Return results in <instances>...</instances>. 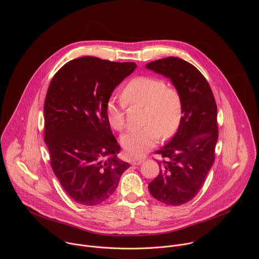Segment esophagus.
Listing matches in <instances>:
<instances>
[{
    "label": "esophagus",
    "mask_w": 259,
    "mask_h": 259,
    "mask_svg": "<svg viewBox=\"0 0 259 259\" xmlns=\"http://www.w3.org/2000/svg\"><path fill=\"white\" fill-rule=\"evenodd\" d=\"M144 160H145V159H143V158H137V159H133V160H132V163L135 164V165H139V164H141L142 162H144Z\"/></svg>",
    "instance_id": "obj_1"
}]
</instances>
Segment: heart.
Instances as JSON below:
<instances>
[{
    "mask_svg": "<svg viewBox=\"0 0 259 259\" xmlns=\"http://www.w3.org/2000/svg\"><path fill=\"white\" fill-rule=\"evenodd\" d=\"M125 105L144 107L145 126L130 131L121 137V145L127 155H144L157 143L158 137L166 139L178 130L183 115V104L179 92L166 82L152 76H138L126 83L121 93ZM111 127L121 131L125 126V110L122 103L110 99L106 106Z\"/></svg>",
    "mask_w": 259,
    "mask_h": 259,
    "instance_id": "obj_1",
    "label": "heart"
}]
</instances>
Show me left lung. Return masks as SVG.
Masks as SVG:
<instances>
[{"label": "left lung", "mask_w": 259, "mask_h": 259, "mask_svg": "<svg viewBox=\"0 0 259 259\" xmlns=\"http://www.w3.org/2000/svg\"><path fill=\"white\" fill-rule=\"evenodd\" d=\"M146 68L168 77L179 92L183 116L170 142L157 151L159 175L148 185L150 194L166 205L191 200L203 185L214 162L219 139L218 107L202 74L191 64L169 57Z\"/></svg>", "instance_id": "obj_1"}]
</instances>
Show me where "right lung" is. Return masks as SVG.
Wrapping results in <instances>:
<instances>
[{
    "label": "right lung",
    "mask_w": 259,
    "mask_h": 259,
    "mask_svg": "<svg viewBox=\"0 0 259 259\" xmlns=\"http://www.w3.org/2000/svg\"><path fill=\"white\" fill-rule=\"evenodd\" d=\"M135 63L82 57L52 78L44 106L45 143L52 168L75 202L97 205L111 197L131 164L111 133L106 106Z\"/></svg>",
    "instance_id": "right-lung-1"
}]
</instances>
